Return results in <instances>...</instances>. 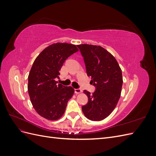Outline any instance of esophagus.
<instances>
[{
    "mask_svg": "<svg viewBox=\"0 0 156 156\" xmlns=\"http://www.w3.org/2000/svg\"><path fill=\"white\" fill-rule=\"evenodd\" d=\"M82 92V90L81 88H75V94H80Z\"/></svg>",
    "mask_w": 156,
    "mask_h": 156,
    "instance_id": "esophagus-1",
    "label": "esophagus"
}]
</instances>
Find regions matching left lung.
<instances>
[{"label": "left lung", "mask_w": 156, "mask_h": 156, "mask_svg": "<svg viewBox=\"0 0 156 156\" xmlns=\"http://www.w3.org/2000/svg\"><path fill=\"white\" fill-rule=\"evenodd\" d=\"M77 47L87 75L96 87L92 94L84 91L88 101L82 111L88 119L100 121L111 114L119 100L123 83L122 70L114 56L101 46L81 44Z\"/></svg>", "instance_id": "left-lung-1"}]
</instances>
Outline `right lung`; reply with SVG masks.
I'll return each instance as SVG.
<instances>
[{"label": "right lung", "instance_id": "1", "mask_svg": "<svg viewBox=\"0 0 156 156\" xmlns=\"http://www.w3.org/2000/svg\"><path fill=\"white\" fill-rule=\"evenodd\" d=\"M78 51L76 45L56 43L42 51L35 59L28 77V91L38 114L49 120L62 116L74 89L58 84L59 71L65 60Z\"/></svg>", "mask_w": 156, "mask_h": 156}]
</instances>
